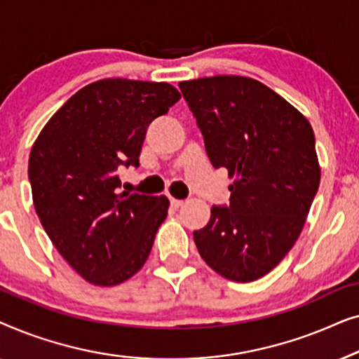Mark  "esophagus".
Returning <instances> with one entry per match:
<instances>
[{
    "mask_svg": "<svg viewBox=\"0 0 359 359\" xmlns=\"http://www.w3.org/2000/svg\"><path fill=\"white\" fill-rule=\"evenodd\" d=\"M170 204H171V208L178 209V208H181V205H183V204H184V201H181V199H175V198H171V199H170Z\"/></svg>",
    "mask_w": 359,
    "mask_h": 359,
    "instance_id": "obj_1",
    "label": "esophagus"
}]
</instances>
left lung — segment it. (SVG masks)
<instances>
[{
	"instance_id": "8db88e82",
	"label": "left lung",
	"mask_w": 359,
	"mask_h": 359,
	"mask_svg": "<svg viewBox=\"0 0 359 359\" xmlns=\"http://www.w3.org/2000/svg\"><path fill=\"white\" fill-rule=\"evenodd\" d=\"M214 168L233 178L230 204L194 232L201 258L237 283L263 278L294 247L320 183L306 116L258 80L237 75L178 83Z\"/></svg>"
}]
</instances>
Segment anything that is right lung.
Listing matches in <instances>:
<instances>
[{"label": "right lung", "instance_id": "add662e5", "mask_svg": "<svg viewBox=\"0 0 359 359\" xmlns=\"http://www.w3.org/2000/svg\"><path fill=\"white\" fill-rule=\"evenodd\" d=\"M181 97L165 81L106 78L76 91L29 155L36 212L65 262L95 286H116L149 258L166 196L119 193L121 166H139L147 127Z\"/></svg>", "mask_w": 359, "mask_h": 359}]
</instances>
